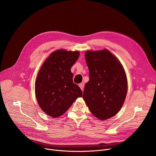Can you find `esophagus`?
<instances>
[{"label":"esophagus","instance_id":"1","mask_svg":"<svg viewBox=\"0 0 156 156\" xmlns=\"http://www.w3.org/2000/svg\"><path fill=\"white\" fill-rule=\"evenodd\" d=\"M79 87H80V88H81V90H83V88H84V83H80L79 84Z\"/></svg>","mask_w":156,"mask_h":156}]
</instances>
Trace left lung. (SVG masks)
I'll return each mask as SVG.
<instances>
[{
	"mask_svg": "<svg viewBox=\"0 0 156 156\" xmlns=\"http://www.w3.org/2000/svg\"><path fill=\"white\" fill-rule=\"evenodd\" d=\"M89 81L83 98L93 115L108 119L119 111L127 94V78L122 64L109 51H87Z\"/></svg>",
	"mask_w": 156,
	"mask_h": 156,
	"instance_id": "8db88e82",
	"label": "left lung"
}]
</instances>
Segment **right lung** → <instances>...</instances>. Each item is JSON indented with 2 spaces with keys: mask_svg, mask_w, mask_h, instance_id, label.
<instances>
[{
  "mask_svg": "<svg viewBox=\"0 0 156 156\" xmlns=\"http://www.w3.org/2000/svg\"><path fill=\"white\" fill-rule=\"evenodd\" d=\"M78 51L59 49L51 53L41 66L35 81L38 104L47 115L57 118L68 111L78 97L80 88L73 81L71 68L78 60Z\"/></svg>",
  "mask_w": 156,
  "mask_h": 156,
  "instance_id": "obj_1",
  "label": "right lung"
}]
</instances>
